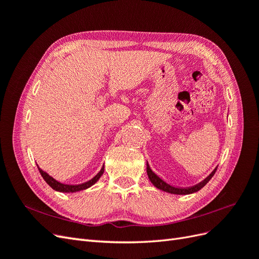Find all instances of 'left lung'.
I'll list each match as a JSON object with an SVG mask.
<instances>
[{
    "instance_id": "8db88e82",
    "label": "left lung",
    "mask_w": 259,
    "mask_h": 259,
    "mask_svg": "<svg viewBox=\"0 0 259 259\" xmlns=\"http://www.w3.org/2000/svg\"><path fill=\"white\" fill-rule=\"evenodd\" d=\"M217 167L214 168V170L211 171V173L204 179L202 180L201 183H199L198 185L189 187V188H176L170 186L169 184H167L166 182H164L162 178H160L158 175H156L154 171L150 168V165H149V163L147 162V174H148V178L150 180L151 184L155 187L158 188V189L164 191V192H167V193H171V194H179V195H186V194H191L194 192H198L199 190H201L203 187H204L209 180L210 178L214 176L215 171H216Z\"/></svg>"
}]
</instances>
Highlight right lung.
I'll list each match as a JSON object with an SVG mask.
<instances>
[{
	"label": "right lung",
	"mask_w": 259,
	"mask_h": 259,
	"mask_svg": "<svg viewBox=\"0 0 259 259\" xmlns=\"http://www.w3.org/2000/svg\"><path fill=\"white\" fill-rule=\"evenodd\" d=\"M37 168H38V170H40V173H41L43 179L45 180L46 183H48V185L51 188H53L55 191L62 192V193H74V192H77V191L89 189V188H91L93 185H95L98 182L99 178L103 176L104 170H105V166H103V167H101V169L99 170V173L95 177L92 178L91 180H89V182H86L84 184H81V185H65V184H61V183L57 182L56 179L53 178L52 176H50L48 173H46V171H44L38 166H37Z\"/></svg>",
	"instance_id": "obj_1"
}]
</instances>
